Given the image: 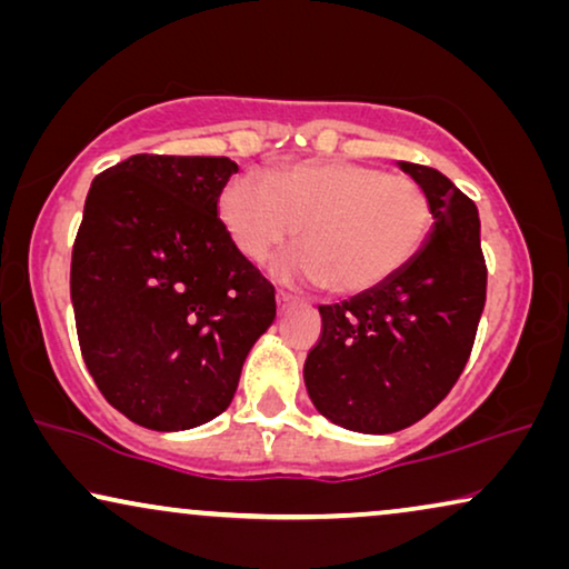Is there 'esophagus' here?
Returning a JSON list of instances; mask_svg holds the SVG:
<instances>
[{
	"label": "esophagus",
	"mask_w": 569,
	"mask_h": 569,
	"mask_svg": "<svg viewBox=\"0 0 569 569\" xmlns=\"http://www.w3.org/2000/svg\"><path fill=\"white\" fill-rule=\"evenodd\" d=\"M292 295L290 292H284V290H277V306H279V310H284V308H290L292 306Z\"/></svg>",
	"instance_id": "obj_1"
}]
</instances>
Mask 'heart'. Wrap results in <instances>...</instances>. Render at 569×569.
Returning <instances> with one entry per match:
<instances>
[{"label": "heart", "instance_id": "b5f03b06", "mask_svg": "<svg viewBox=\"0 0 569 569\" xmlns=\"http://www.w3.org/2000/svg\"><path fill=\"white\" fill-rule=\"evenodd\" d=\"M217 212L232 246L263 261L298 236L279 274L355 298L391 282L422 253L435 224L425 186L407 173L349 160H300L263 178L224 183Z\"/></svg>", "mask_w": 569, "mask_h": 569}]
</instances>
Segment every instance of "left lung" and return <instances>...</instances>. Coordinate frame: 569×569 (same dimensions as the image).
<instances>
[{"mask_svg":"<svg viewBox=\"0 0 569 569\" xmlns=\"http://www.w3.org/2000/svg\"><path fill=\"white\" fill-rule=\"evenodd\" d=\"M430 193L435 230L391 282L321 306L306 360L310 401L333 425L386 435L430 415L469 362L487 300L477 204L440 170L401 162Z\"/></svg>","mask_w":569,"mask_h":569,"instance_id":"left-lung-1","label":"left lung"}]
</instances>
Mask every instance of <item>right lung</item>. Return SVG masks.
<instances>
[{"label":"right lung","mask_w":569,"mask_h":569,"mask_svg":"<svg viewBox=\"0 0 569 569\" xmlns=\"http://www.w3.org/2000/svg\"><path fill=\"white\" fill-rule=\"evenodd\" d=\"M228 158L131 154L92 181L72 248L77 339L113 409L150 430L230 407L274 284L232 246L217 201Z\"/></svg>","instance_id":"1"}]
</instances>
